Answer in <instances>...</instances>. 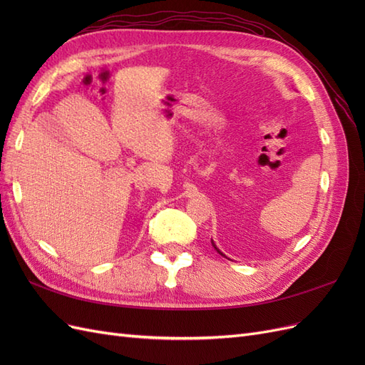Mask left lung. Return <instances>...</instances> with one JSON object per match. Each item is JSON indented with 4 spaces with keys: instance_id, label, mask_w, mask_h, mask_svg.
<instances>
[{
    "instance_id": "left-lung-1",
    "label": "left lung",
    "mask_w": 365,
    "mask_h": 365,
    "mask_svg": "<svg viewBox=\"0 0 365 365\" xmlns=\"http://www.w3.org/2000/svg\"><path fill=\"white\" fill-rule=\"evenodd\" d=\"M212 245H213V247H215V250H216V251H217V252H219V254H220V256H222V257H225V259H228V257H227V256H225V254H224V252H222V251H220V250H219V248H217V247H216V244H215V242H213V239H212ZM228 260H231V259H228Z\"/></svg>"
}]
</instances>
